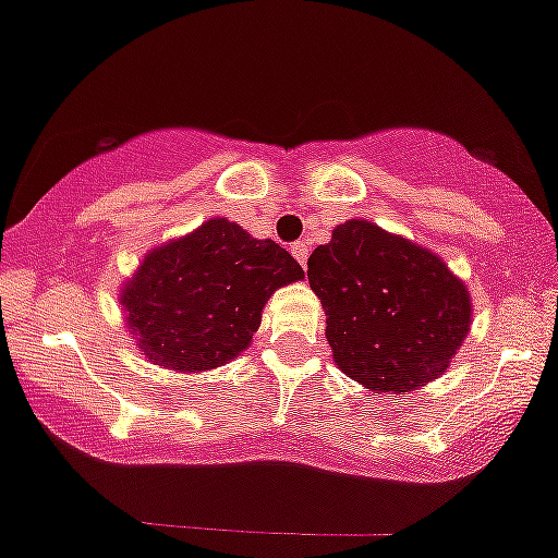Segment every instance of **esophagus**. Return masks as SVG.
I'll return each mask as SVG.
<instances>
[{"label": "esophagus", "mask_w": 558, "mask_h": 558, "mask_svg": "<svg viewBox=\"0 0 558 558\" xmlns=\"http://www.w3.org/2000/svg\"><path fill=\"white\" fill-rule=\"evenodd\" d=\"M290 252H292V257L301 263V266H306V260H308V244H306V241H295V244L290 246Z\"/></svg>", "instance_id": "esophagus-1"}]
</instances>
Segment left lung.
I'll return each instance as SVG.
<instances>
[{
	"label": "left lung",
	"mask_w": 558,
	"mask_h": 558,
	"mask_svg": "<svg viewBox=\"0 0 558 558\" xmlns=\"http://www.w3.org/2000/svg\"><path fill=\"white\" fill-rule=\"evenodd\" d=\"M306 277L336 366L379 393L437 379L472 325L464 281L434 252L366 219L339 225L312 252Z\"/></svg>",
	"instance_id": "8db88e82"
}]
</instances>
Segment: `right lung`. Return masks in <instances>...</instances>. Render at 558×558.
Listing matches in <instances>:
<instances>
[{
    "label": "right lung",
    "instance_id": "1",
    "mask_svg": "<svg viewBox=\"0 0 558 558\" xmlns=\"http://www.w3.org/2000/svg\"><path fill=\"white\" fill-rule=\"evenodd\" d=\"M303 279L277 241L214 217L146 255L121 287L135 344L154 366L208 372L250 347L263 306L279 287Z\"/></svg>",
    "mask_w": 558,
    "mask_h": 558
}]
</instances>
